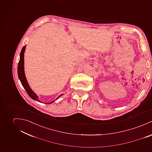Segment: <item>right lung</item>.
Masks as SVG:
<instances>
[{
	"label": "right lung",
	"mask_w": 152,
	"mask_h": 152,
	"mask_svg": "<svg viewBox=\"0 0 152 152\" xmlns=\"http://www.w3.org/2000/svg\"><path fill=\"white\" fill-rule=\"evenodd\" d=\"M26 45L24 46L23 48H22L21 51L20 52V61L18 64V68H17V72H18V78L21 83V84L23 85V87L24 88L25 90L27 91V94H28V96L34 100L38 101V102H41L39 99L38 96L36 95V94L34 93V91L31 90V88H30V87L29 86V84H28V82L27 81L26 76H25V73H24V53L25 52V49H26ZM63 94L60 95L56 100H57L59 97H61V96H62ZM54 101H52L51 102H47L46 104H51Z\"/></svg>",
	"instance_id": "obj_1"
}]
</instances>
